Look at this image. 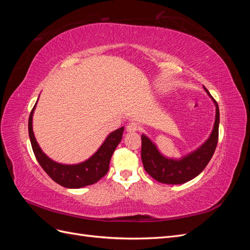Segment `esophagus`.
<instances>
[{
  "instance_id": "34e87169",
  "label": "esophagus",
  "mask_w": 250,
  "mask_h": 250,
  "mask_svg": "<svg viewBox=\"0 0 250 250\" xmlns=\"http://www.w3.org/2000/svg\"><path fill=\"white\" fill-rule=\"evenodd\" d=\"M126 129H127V131H128V132H134V131H138V130H140V129H141V127H140V125H139L138 123L131 122V123H129V124L127 125Z\"/></svg>"
}]
</instances>
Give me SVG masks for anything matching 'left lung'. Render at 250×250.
Wrapping results in <instances>:
<instances>
[{
    "label": "left lung",
    "mask_w": 250,
    "mask_h": 250,
    "mask_svg": "<svg viewBox=\"0 0 250 250\" xmlns=\"http://www.w3.org/2000/svg\"><path fill=\"white\" fill-rule=\"evenodd\" d=\"M204 89L216 105V118L209 138L198 149L180 160H173L164 156L150 139L145 134H142L141 156L144 169L151 177L162 184L180 185L195 178L207 167L211 156L214 155L218 144L220 115L217 102L206 87Z\"/></svg>",
    "instance_id": "1"
}]
</instances>
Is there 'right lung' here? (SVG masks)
Wrapping results in <instances>:
<instances>
[{"instance_id": "add662e5", "label": "right lung", "mask_w": 250, "mask_h": 250, "mask_svg": "<svg viewBox=\"0 0 250 250\" xmlns=\"http://www.w3.org/2000/svg\"><path fill=\"white\" fill-rule=\"evenodd\" d=\"M35 106L36 103L31 112H30L29 117V138L36 160L40 163L44 172L55 183L69 188H83L89 185H94L98 180H100L108 172L111 155L121 140H122L124 127H121L119 129L109 133L106 140L104 141L100 148L97 150V152L94 153V155L90 156L85 162L76 165L59 164L52 161L51 158L44 154L35 140L32 128V117Z\"/></svg>"}]
</instances>
